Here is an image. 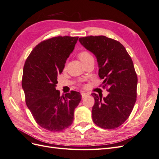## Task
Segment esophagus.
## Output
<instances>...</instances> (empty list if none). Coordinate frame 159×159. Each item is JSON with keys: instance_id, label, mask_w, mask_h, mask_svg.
<instances>
[{"instance_id": "1", "label": "esophagus", "mask_w": 159, "mask_h": 159, "mask_svg": "<svg viewBox=\"0 0 159 159\" xmlns=\"http://www.w3.org/2000/svg\"><path fill=\"white\" fill-rule=\"evenodd\" d=\"M81 98H84L87 97V96L89 95L88 93H85V92H81Z\"/></svg>"}]
</instances>
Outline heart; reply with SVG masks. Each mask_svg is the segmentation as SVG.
Returning <instances> with one entry per match:
<instances>
[{"mask_svg":"<svg viewBox=\"0 0 159 159\" xmlns=\"http://www.w3.org/2000/svg\"><path fill=\"white\" fill-rule=\"evenodd\" d=\"M91 56V55L87 51H81L78 54V57L81 61H83L84 60L88 59V57H89Z\"/></svg>","mask_w":159,"mask_h":159,"instance_id":"b5f03b06","label":"heart"}]
</instances>
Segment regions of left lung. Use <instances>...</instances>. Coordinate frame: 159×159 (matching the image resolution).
<instances>
[{"label":"left lung","instance_id":"1","mask_svg":"<svg viewBox=\"0 0 159 159\" xmlns=\"http://www.w3.org/2000/svg\"><path fill=\"white\" fill-rule=\"evenodd\" d=\"M79 41L96 57L103 87L109 88L105 98L91 93L93 121L103 129L117 128L128 119L137 99V76L131 57L121 43L105 36L80 38Z\"/></svg>","mask_w":159,"mask_h":159}]
</instances>
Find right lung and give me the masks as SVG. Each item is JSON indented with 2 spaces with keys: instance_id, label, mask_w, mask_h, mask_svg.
Masks as SVG:
<instances>
[{
  "instance_id": "1",
  "label": "right lung",
  "mask_w": 159,
  "mask_h": 159,
  "mask_svg": "<svg viewBox=\"0 0 159 159\" xmlns=\"http://www.w3.org/2000/svg\"><path fill=\"white\" fill-rule=\"evenodd\" d=\"M78 37L57 36L40 42L32 50L23 68L22 87L26 103L36 122L50 131L69 127L74 109L81 99L71 91L60 95L56 89L57 77L73 52Z\"/></svg>"
}]
</instances>
